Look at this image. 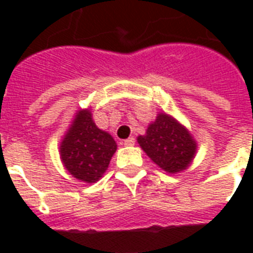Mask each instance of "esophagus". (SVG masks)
Masks as SVG:
<instances>
[{
  "mask_svg": "<svg viewBox=\"0 0 253 253\" xmlns=\"http://www.w3.org/2000/svg\"><path fill=\"white\" fill-rule=\"evenodd\" d=\"M123 144H125V146H134L135 144V139L134 138H128V139H126V140H125V142H123Z\"/></svg>",
  "mask_w": 253,
  "mask_h": 253,
  "instance_id": "1",
  "label": "esophagus"
}]
</instances>
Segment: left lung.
Here are the masks:
<instances>
[{"label": "left lung", "mask_w": 253, "mask_h": 253, "mask_svg": "<svg viewBox=\"0 0 253 253\" xmlns=\"http://www.w3.org/2000/svg\"><path fill=\"white\" fill-rule=\"evenodd\" d=\"M138 143L148 158L168 173L188 168L197 151L196 140L186 127L166 113L158 114L146 135L138 136Z\"/></svg>", "instance_id": "left-lung-1"}]
</instances>
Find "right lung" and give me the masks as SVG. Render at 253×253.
<instances>
[{
    "label": "right lung",
    "mask_w": 253,
    "mask_h": 253,
    "mask_svg": "<svg viewBox=\"0 0 253 253\" xmlns=\"http://www.w3.org/2000/svg\"><path fill=\"white\" fill-rule=\"evenodd\" d=\"M117 151V143L109 132L95 126L90 110L76 113L72 125L61 140L60 158L75 178L95 182L106 172Z\"/></svg>",
    "instance_id": "right-lung-1"
}]
</instances>
